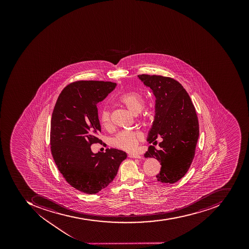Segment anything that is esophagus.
Returning a JSON list of instances; mask_svg holds the SVG:
<instances>
[{
	"label": "esophagus",
	"instance_id": "34e87169",
	"mask_svg": "<svg viewBox=\"0 0 249 249\" xmlns=\"http://www.w3.org/2000/svg\"><path fill=\"white\" fill-rule=\"evenodd\" d=\"M129 158H132V159H142L141 155H138V154H129Z\"/></svg>",
	"mask_w": 249,
	"mask_h": 249
}]
</instances>
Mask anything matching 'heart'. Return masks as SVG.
Here are the masks:
<instances>
[{
	"mask_svg": "<svg viewBox=\"0 0 249 249\" xmlns=\"http://www.w3.org/2000/svg\"><path fill=\"white\" fill-rule=\"evenodd\" d=\"M119 102L124 104L133 114L137 115L142 111L145 107V99L142 93L138 90H131L125 92L119 96ZM144 115L142 118H144ZM100 120L103 126L105 128L111 125V113L108 108H104L101 110ZM144 136L140 131L124 130L117 133L111 140L112 146L115 148L132 152L134 151L141 142Z\"/></svg>",
	"mask_w": 249,
	"mask_h": 249,
	"instance_id": "1",
	"label": "heart"
}]
</instances>
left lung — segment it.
<instances>
[{
	"mask_svg": "<svg viewBox=\"0 0 249 249\" xmlns=\"http://www.w3.org/2000/svg\"><path fill=\"white\" fill-rule=\"evenodd\" d=\"M139 78L149 87L156 97L155 116L147 141L160 142L159 149L150 145L145 158L160 162L158 181L174 183L191 167L199 138V123L191 97L178 81L161 75L140 74Z\"/></svg>",
	"mask_w": 249,
	"mask_h": 249,
	"instance_id": "8db88e82",
	"label": "left lung"
}]
</instances>
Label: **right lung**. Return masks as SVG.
Instances as JSON below:
<instances>
[{
  "label": "right lung",
  "instance_id": "right-lung-1",
  "mask_svg": "<svg viewBox=\"0 0 249 249\" xmlns=\"http://www.w3.org/2000/svg\"><path fill=\"white\" fill-rule=\"evenodd\" d=\"M110 81H80L61 92L52 115L50 145L58 171L71 187L95 194L107 187L127 155L116 148L94 154L90 145L100 143L97 104L114 90Z\"/></svg>",
  "mask_w": 249,
  "mask_h": 249
}]
</instances>
